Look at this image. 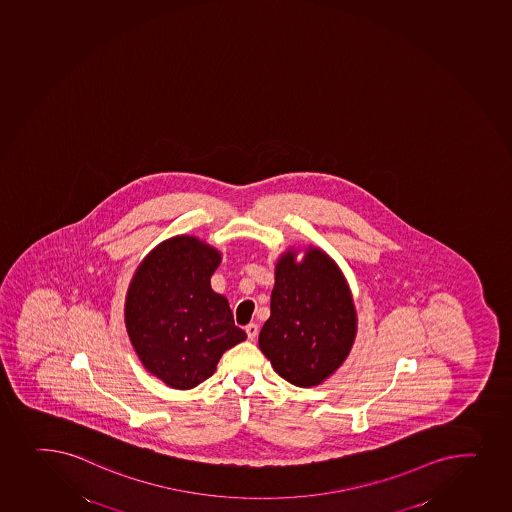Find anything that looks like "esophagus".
<instances>
[{
    "mask_svg": "<svg viewBox=\"0 0 512 512\" xmlns=\"http://www.w3.org/2000/svg\"><path fill=\"white\" fill-rule=\"evenodd\" d=\"M258 330V325H256V323H249V325H246V334H248V339H256V337H258Z\"/></svg>",
    "mask_w": 512,
    "mask_h": 512,
    "instance_id": "obj_1",
    "label": "esophagus"
}]
</instances>
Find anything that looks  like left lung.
<instances>
[{"label":"left lung","mask_w":512,"mask_h":512,"mask_svg":"<svg viewBox=\"0 0 512 512\" xmlns=\"http://www.w3.org/2000/svg\"><path fill=\"white\" fill-rule=\"evenodd\" d=\"M357 312L342 269L315 246L280 254L271 291V315L259 349L283 379L298 388L327 381L356 342Z\"/></svg>","instance_id":"left-lung-1"}]
</instances>
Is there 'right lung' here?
Here are the masks:
<instances>
[{
    "label": "right lung",
    "instance_id": "right-lung-1",
    "mask_svg": "<svg viewBox=\"0 0 512 512\" xmlns=\"http://www.w3.org/2000/svg\"><path fill=\"white\" fill-rule=\"evenodd\" d=\"M222 254L197 236H173L138 264L124 300L136 356L168 388L192 389L216 372L226 350L246 340L210 278Z\"/></svg>",
    "mask_w": 512,
    "mask_h": 512
}]
</instances>
